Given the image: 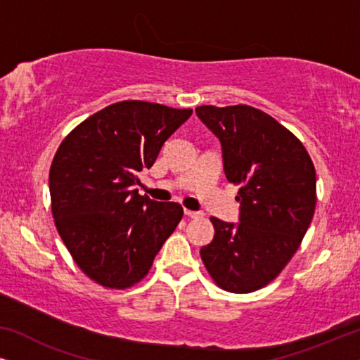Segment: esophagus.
I'll use <instances>...</instances> for the list:
<instances>
[{
    "mask_svg": "<svg viewBox=\"0 0 360 360\" xmlns=\"http://www.w3.org/2000/svg\"><path fill=\"white\" fill-rule=\"evenodd\" d=\"M184 214L186 216V218H191V219H193V218H201V216H203V214H201V213H198V211H191V210H184Z\"/></svg>",
    "mask_w": 360,
    "mask_h": 360,
    "instance_id": "obj_1",
    "label": "esophagus"
}]
</instances>
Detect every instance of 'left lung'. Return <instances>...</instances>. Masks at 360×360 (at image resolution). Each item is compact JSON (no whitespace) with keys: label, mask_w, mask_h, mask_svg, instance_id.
Listing matches in <instances>:
<instances>
[{"label":"left lung","mask_w":360,"mask_h":360,"mask_svg":"<svg viewBox=\"0 0 360 360\" xmlns=\"http://www.w3.org/2000/svg\"><path fill=\"white\" fill-rule=\"evenodd\" d=\"M218 137L224 174L239 185V223L211 218L214 238L200 255L226 292L250 293L282 272L316 208V172L304 146L267 112L248 105L198 106Z\"/></svg>","instance_id":"1"}]
</instances>
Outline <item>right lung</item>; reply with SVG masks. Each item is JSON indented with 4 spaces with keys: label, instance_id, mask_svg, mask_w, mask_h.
<instances>
[{
    "label": "right lung",
    "instance_id": "obj_1",
    "mask_svg": "<svg viewBox=\"0 0 360 360\" xmlns=\"http://www.w3.org/2000/svg\"><path fill=\"white\" fill-rule=\"evenodd\" d=\"M191 112L120 101L80 122L57 149L49 174L53 221L78 267L103 287L141 282L180 223L179 203L141 196L134 185Z\"/></svg>",
    "mask_w": 360,
    "mask_h": 360
}]
</instances>
